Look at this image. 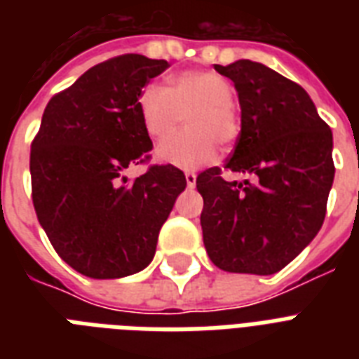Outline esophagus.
Segmentation results:
<instances>
[{"label":"esophagus","mask_w":359,"mask_h":359,"mask_svg":"<svg viewBox=\"0 0 359 359\" xmlns=\"http://www.w3.org/2000/svg\"><path fill=\"white\" fill-rule=\"evenodd\" d=\"M184 177H186V186H188V188H196V180H197L196 173H191V171H188V173H186Z\"/></svg>","instance_id":"34e87169"}]
</instances>
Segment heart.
Wrapping results in <instances>:
<instances>
[{
	"label": "heart",
	"mask_w": 359,
	"mask_h": 359,
	"mask_svg": "<svg viewBox=\"0 0 359 359\" xmlns=\"http://www.w3.org/2000/svg\"><path fill=\"white\" fill-rule=\"evenodd\" d=\"M235 87L212 70H190L171 78L168 87L149 83L137 98L143 128L154 141L165 140L186 117L182 134L156 149L158 162L180 169L207 165L218 154V141L229 145L240 132Z\"/></svg>",
	"instance_id": "1"
}]
</instances>
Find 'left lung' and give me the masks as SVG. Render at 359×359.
Listing matches in <instances>:
<instances>
[{
  "label": "left lung",
  "mask_w": 359,
  "mask_h": 359,
  "mask_svg": "<svg viewBox=\"0 0 359 359\" xmlns=\"http://www.w3.org/2000/svg\"><path fill=\"white\" fill-rule=\"evenodd\" d=\"M219 74L235 83L240 135L225 169L197 177L203 242L225 272L270 276L285 268L323 227L334 184V137L304 87L266 65L240 59Z\"/></svg>",
  "instance_id": "8db88e82"
}]
</instances>
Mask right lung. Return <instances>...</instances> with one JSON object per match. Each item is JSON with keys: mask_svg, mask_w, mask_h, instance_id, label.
<instances>
[{"mask_svg": "<svg viewBox=\"0 0 359 359\" xmlns=\"http://www.w3.org/2000/svg\"><path fill=\"white\" fill-rule=\"evenodd\" d=\"M168 61L126 53L95 65L48 102L29 158L36 218L69 266L93 279H115L151 264L158 233L184 191L173 165L143 162L152 141L137 111L141 89Z\"/></svg>", "mask_w": 359, "mask_h": 359, "instance_id": "1", "label": "right lung"}]
</instances>
